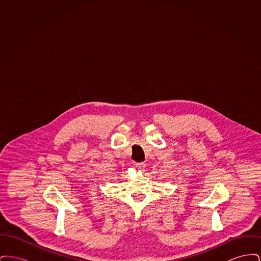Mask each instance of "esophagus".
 <instances>
[{
  "label": "esophagus",
  "instance_id": "1",
  "mask_svg": "<svg viewBox=\"0 0 261 261\" xmlns=\"http://www.w3.org/2000/svg\"><path fill=\"white\" fill-rule=\"evenodd\" d=\"M135 167L137 169L141 170V171H144L145 168H146V164L144 162H140V163H135Z\"/></svg>",
  "mask_w": 261,
  "mask_h": 261
}]
</instances>
